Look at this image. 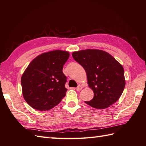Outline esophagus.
<instances>
[{
    "instance_id": "34e87169",
    "label": "esophagus",
    "mask_w": 146,
    "mask_h": 146,
    "mask_svg": "<svg viewBox=\"0 0 146 146\" xmlns=\"http://www.w3.org/2000/svg\"><path fill=\"white\" fill-rule=\"evenodd\" d=\"M82 89V86H80V85H78V87L77 88H76V91H81V89Z\"/></svg>"
}]
</instances>
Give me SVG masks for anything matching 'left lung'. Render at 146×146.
Masks as SVG:
<instances>
[{
    "mask_svg": "<svg viewBox=\"0 0 146 146\" xmlns=\"http://www.w3.org/2000/svg\"><path fill=\"white\" fill-rule=\"evenodd\" d=\"M72 56L85 70L89 86L94 92L93 99L85 102L95 109H104L117 102L125 86L124 69L120 63L101 50L74 52Z\"/></svg>",
    "mask_w": 146,
    "mask_h": 146,
    "instance_id": "obj_1",
    "label": "left lung"
}]
</instances>
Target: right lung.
I'll list each match as a JSON object with an SVG mask.
<instances>
[{
    "instance_id": "add662e5",
    "label": "right lung",
    "mask_w": 146,
    "mask_h": 146,
    "mask_svg": "<svg viewBox=\"0 0 146 146\" xmlns=\"http://www.w3.org/2000/svg\"><path fill=\"white\" fill-rule=\"evenodd\" d=\"M69 56L68 52L53 50L39 55L29 63L21 84L25 100L33 109L48 110L64 98L66 76L62 70Z\"/></svg>"
}]
</instances>
